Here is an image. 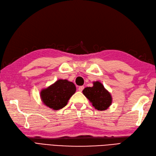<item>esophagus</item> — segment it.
<instances>
[{"label":"esophagus","instance_id":"34e87169","mask_svg":"<svg viewBox=\"0 0 156 156\" xmlns=\"http://www.w3.org/2000/svg\"><path fill=\"white\" fill-rule=\"evenodd\" d=\"M83 88H84V87H83V86H80V87H78V90H79L80 91H82L83 90Z\"/></svg>","mask_w":156,"mask_h":156}]
</instances>
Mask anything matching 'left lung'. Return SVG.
Wrapping results in <instances>:
<instances>
[{"instance_id":"obj_1","label":"left lung","mask_w":156,"mask_h":156,"mask_svg":"<svg viewBox=\"0 0 156 156\" xmlns=\"http://www.w3.org/2000/svg\"><path fill=\"white\" fill-rule=\"evenodd\" d=\"M83 94L99 111L107 109L112 103V97L101 82H94L93 87H87L82 91Z\"/></svg>"}]
</instances>
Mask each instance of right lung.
<instances>
[{
	"instance_id": "right-lung-1",
	"label": "right lung",
	"mask_w": 156,
	"mask_h": 156,
	"mask_svg": "<svg viewBox=\"0 0 156 156\" xmlns=\"http://www.w3.org/2000/svg\"><path fill=\"white\" fill-rule=\"evenodd\" d=\"M76 88L74 83L67 80H58L41 91V98L46 106L53 110L63 108Z\"/></svg>"
}]
</instances>
